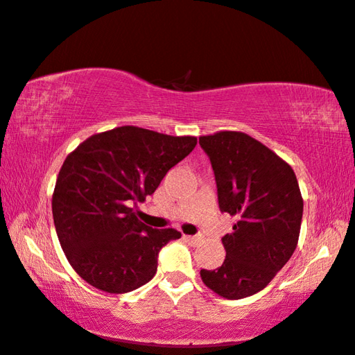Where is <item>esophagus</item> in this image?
<instances>
[{"label":"esophagus","mask_w":355,"mask_h":355,"mask_svg":"<svg viewBox=\"0 0 355 355\" xmlns=\"http://www.w3.org/2000/svg\"><path fill=\"white\" fill-rule=\"evenodd\" d=\"M183 239L187 241H191V243H199L200 241V237H198V235H183Z\"/></svg>","instance_id":"34e87169"}]
</instances>
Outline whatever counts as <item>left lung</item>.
<instances>
[{"instance_id":"8db88e82","label":"left lung","mask_w":355,"mask_h":355,"mask_svg":"<svg viewBox=\"0 0 355 355\" xmlns=\"http://www.w3.org/2000/svg\"><path fill=\"white\" fill-rule=\"evenodd\" d=\"M211 161L221 211L237 216L223 237L226 259L200 270L208 289L239 300L262 291L299 243L303 199L292 167L266 145L240 131L199 137Z\"/></svg>"}]
</instances>
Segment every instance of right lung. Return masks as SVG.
Masks as SVG:
<instances>
[{"label":"right lung","mask_w":355,"mask_h":355,"mask_svg":"<svg viewBox=\"0 0 355 355\" xmlns=\"http://www.w3.org/2000/svg\"><path fill=\"white\" fill-rule=\"evenodd\" d=\"M198 144L139 126L93 134L66 156L52 196L60 245L78 277L125 294L155 277L157 252L182 234L139 221L134 202L159 187L168 168Z\"/></svg>","instance_id":"right-lung-1"}]
</instances>
